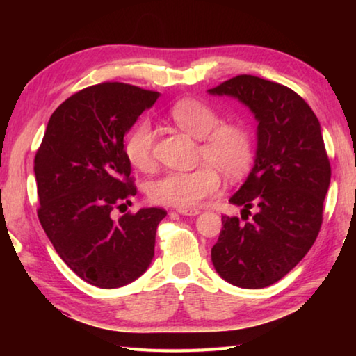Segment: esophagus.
<instances>
[{
	"label": "esophagus",
	"mask_w": 356,
	"mask_h": 356,
	"mask_svg": "<svg viewBox=\"0 0 356 356\" xmlns=\"http://www.w3.org/2000/svg\"><path fill=\"white\" fill-rule=\"evenodd\" d=\"M177 212L182 213V215H186V216L200 215V210H197V209H177Z\"/></svg>",
	"instance_id": "obj_1"
}]
</instances>
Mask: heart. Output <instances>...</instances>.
<instances>
[{"mask_svg": "<svg viewBox=\"0 0 356 356\" xmlns=\"http://www.w3.org/2000/svg\"><path fill=\"white\" fill-rule=\"evenodd\" d=\"M170 119L190 136L201 140L197 159L206 163L193 171H170L147 186L150 200L163 206L190 209L220 190L218 169L237 179L250 170L254 155L252 135L242 122H221L212 106L196 99H184L170 108ZM155 134L147 120L138 122L125 140V155L140 171H150Z\"/></svg>", "mask_w": 356, "mask_h": 356, "instance_id": "obj_1", "label": "heart"}]
</instances>
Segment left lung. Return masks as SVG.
<instances>
[{"label":"left lung","instance_id":"8db88e82","mask_svg":"<svg viewBox=\"0 0 356 356\" xmlns=\"http://www.w3.org/2000/svg\"><path fill=\"white\" fill-rule=\"evenodd\" d=\"M242 102L257 120L254 166L229 202L242 220L221 216L212 262L222 280L243 289L280 281L314 245L322 226L331 168L318 119L280 83L238 75L209 89ZM257 207L251 220L249 209Z\"/></svg>","mask_w":356,"mask_h":356}]
</instances>
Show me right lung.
<instances>
[{"mask_svg":"<svg viewBox=\"0 0 356 356\" xmlns=\"http://www.w3.org/2000/svg\"><path fill=\"white\" fill-rule=\"evenodd\" d=\"M159 92L100 83L59 105L34 159L39 221L59 257L83 281L122 287L152 262L166 210L149 207L113 218L136 195L124 136Z\"/></svg>","mask_w":356,"mask_h":356,"instance_id":"1","label":"right lung"}]
</instances>
